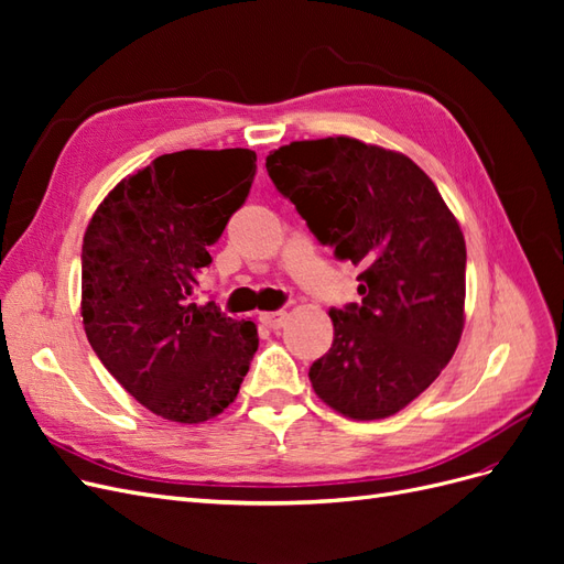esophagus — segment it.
<instances>
[{
  "label": "esophagus",
  "mask_w": 564,
  "mask_h": 564,
  "mask_svg": "<svg viewBox=\"0 0 564 564\" xmlns=\"http://www.w3.org/2000/svg\"><path fill=\"white\" fill-rule=\"evenodd\" d=\"M261 322L265 324L268 329H280L282 324L286 322V313L284 311H275V313H263Z\"/></svg>",
  "instance_id": "obj_1"
}]
</instances>
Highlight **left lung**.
Here are the masks:
<instances>
[{
  "label": "left lung",
  "instance_id": "1",
  "mask_svg": "<svg viewBox=\"0 0 564 564\" xmlns=\"http://www.w3.org/2000/svg\"><path fill=\"white\" fill-rule=\"evenodd\" d=\"M317 242L360 268V303L332 308L334 344L308 377L357 421L400 412L447 367L464 332L466 242L435 183L400 152L296 141L265 160Z\"/></svg>",
  "mask_w": 564,
  "mask_h": 564
}]
</instances>
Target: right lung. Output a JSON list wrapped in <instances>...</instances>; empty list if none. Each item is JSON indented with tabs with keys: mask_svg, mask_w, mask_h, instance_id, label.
<instances>
[{
	"mask_svg": "<svg viewBox=\"0 0 564 564\" xmlns=\"http://www.w3.org/2000/svg\"><path fill=\"white\" fill-rule=\"evenodd\" d=\"M253 176L247 148L172 152L119 183L84 232V332L129 395L162 419L224 412L259 348L253 322L195 303L209 247Z\"/></svg>",
	"mask_w": 564,
	"mask_h": 564,
	"instance_id": "obj_1",
	"label": "right lung"
}]
</instances>
